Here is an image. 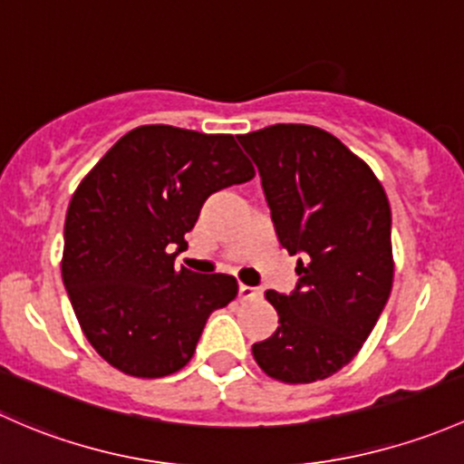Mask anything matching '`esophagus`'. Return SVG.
Segmentation results:
<instances>
[{
	"instance_id": "obj_1",
	"label": "esophagus",
	"mask_w": 464,
	"mask_h": 464,
	"mask_svg": "<svg viewBox=\"0 0 464 464\" xmlns=\"http://www.w3.org/2000/svg\"><path fill=\"white\" fill-rule=\"evenodd\" d=\"M256 297H259V290L252 288V285L238 284V299H241V302H250V299H256Z\"/></svg>"
}]
</instances>
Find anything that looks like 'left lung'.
I'll use <instances>...</instances> for the list:
<instances>
[{"instance_id": "obj_1", "label": "left lung", "mask_w": 464, "mask_h": 464, "mask_svg": "<svg viewBox=\"0 0 464 464\" xmlns=\"http://www.w3.org/2000/svg\"><path fill=\"white\" fill-rule=\"evenodd\" d=\"M237 138L299 275L290 295L266 293L279 326L252 355L288 384L326 380L360 353L389 302V198L371 167L324 129L272 125Z\"/></svg>"}]
</instances>
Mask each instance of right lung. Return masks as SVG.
<instances>
[{"mask_svg":"<svg viewBox=\"0 0 464 464\" xmlns=\"http://www.w3.org/2000/svg\"><path fill=\"white\" fill-rule=\"evenodd\" d=\"M250 179L255 167L234 136L145 125L80 183L66 209L62 281L113 369L162 377L192 360L208 317L238 285L230 275L174 270V259L205 200Z\"/></svg>","mask_w":464,"mask_h":464,"instance_id":"obj_1","label":"right lung"}]
</instances>
